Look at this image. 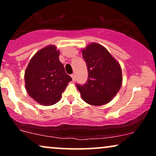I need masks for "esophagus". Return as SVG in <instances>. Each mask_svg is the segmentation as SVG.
<instances>
[{
	"label": "esophagus",
	"instance_id": "1",
	"mask_svg": "<svg viewBox=\"0 0 156 156\" xmlns=\"http://www.w3.org/2000/svg\"><path fill=\"white\" fill-rule=\"evenodd\" d=\"M71 77H72L73 81H75V80H76V75H75V74H72V75H71Z\"/></svg>",
	"mask_w": 156,
	"mask_h": 156
}]
</instances>
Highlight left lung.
Segmentation results:
<instances>
[{"mask_svg":"<svg viewBox=\"0 0 156 156\" xmlns=\"http://www.w3.org/2000/svg\"><path fill=\"white\" fill-rule=\"evenodd\" d=\"M88 70V80L77 83L82 99L92 105L106 104L121 88L122 77L118 62L101 44H89L82 50Z\"/></svg>","mask_w":156,"mask_h":156,"instance_id":"1","label":"left lung"}]
</instances>
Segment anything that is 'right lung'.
I'll use <instances>...</instances> for the list:
<instances>
[{
	"label": "right lung",
	"instance_id": "add662e5",
	"mask_svg": "<svg viewBox=\"0 0 156 156\" xmlns=\"http://www.w3.org/2000/svg\"><path fill=\"white\" fill-rule=\"evenodd\" d=\"M58 55L59 51L54 45L42 48L32 57L25 72L28 95L42 105L58 103L68 83L72 80Z\"/></svg>",
	"mask_w": 156,
	"mask_h": 156
}]
</instances>
